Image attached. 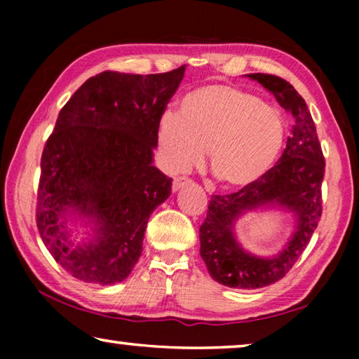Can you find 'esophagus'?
<instances>
[{
  "label": "esophagus",
  "mask_w": 359,
  "mask_h": 359,
  "mask_svg": "<svg viewBox=\"0 0 359 359\" xmlns=\"http://www.w3.org/2000/svg\"><path fill=\"white\" fill-rule=\"evenodd\" d=\"M188 182H190V179H188V177H175L172 180V190L174 191L180 190V188H184V185H187Z\"/></svg>",
  "instance_id": "34e87169"
}]
</instances>
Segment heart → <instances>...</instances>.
I'll return each instance as SVG.
<instances>
[{
    "mask_svg": "<svg viewBox=\"0 0 359 359\" xmlns=\"http://www.w3.org/2000/svg\"><path fill=\"white\" fill-rule=\"evenodd\" d=\"M287 137L277 106L233 85L210 83L188 92L179 114L158 123V147L169 172L201 165L209 150L212 172L229 188L257 184L276 165Z\"/></svg>",
    "mask_w": 359,
    "mask_h": 359,
    "instance_id": "heart-1",
    "label": "heart"
}]
</instances>
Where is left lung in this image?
<instances>
[{
    "mask_svg": "<svg viewBox=\"0 0 359 359\" xmlns=\"http://www.w3.org/2000/svg\"><path fill=\"white\" fill-rule=\"evenodd\" d=\"M276 96L291 115L293 126L280 160L263 179L231 194H215L199 226L201 258L210 277L231 288L255 290L280 280L306 250L321 218V182L325 156L306 101L293 85L272 74H248ZM278 205L297 217V231L284 250L272 259L245 252L233 238V222L247 210Z\"/></svg>",
    "mask_w": 359,
    "mask_h": 359,
    "instance_id": "8db88e82",
    "label": "left lung"
}]
</instances>
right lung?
<instances>
[{"label": "right lung", "instance_id": "add662e5", "mask_svg": "<svg viewBox=\"0 0 359 359\" xmlns=\"http://www.w3.org/2000/svg\"><path fill=\"white\" fill-rule=\"evenodd\" d=\"M184 72L104 71L60 111L42 150L36 224L47 250L79 280L121 282L141 257L149 217L171 194L172 179L151 163L158 123ZM68 213L94 224L92 241L74 248L67 241Z\"/></svg>", "mask_w": 359, "mask_h": 359}]
</instances>
